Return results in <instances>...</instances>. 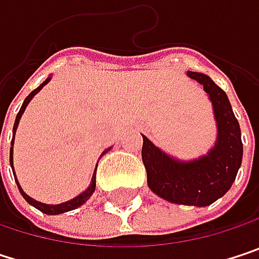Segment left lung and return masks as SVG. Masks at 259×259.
Here are the masks:
<instances>
[{"mask_svg":"<svg viewBox=\"0 0 259 259\" xmlns=\"http://www.w3.org/2000/svg\"><path fill=\"white\" fill-rule=\"evenodd\" d=\"M198 80L213 105L218 138L214 147L195 160H179L142 135V162L148 187L165 201L205 207L222 198L237 177L243 159L240 124L227 93L204 73L187 72Z\"/></svg>","mask_w":259,"mask_h":259,"instance_id":"1","label":"left lung"}]
</instances>
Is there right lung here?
Returning <instances> with one entry per match:
<instances>
[{"instance_id": "right-lung-1", "label": "right lung", "mask_w": 259, "mask_h": 259, "mask_svg": "<svg viewBox=\"0 0 259 259\" xmlns=\"http://www.w3.org/2000/svg\"><path fill=\"white\" fill-rule=\"evenodd\" d=\"M51 80V76L49 78H46V80L43 82V83H40V87H37L34 91H31L29 94H28V97H26L25 100H24V103H22V106H21V109H19V112H18V115H16V121H15V126H13V139H12V148H10V165H12V169H13V142H15V133H16V129H18V124H19V120H21V117H22V114H24V111H25L26 105L31 102V99L48 83ZM108 150H111V148H108ZM108 150H105L103 151V154L108 151ZM96 169H97V166H96ZM15 180H18V179H15ZM18 187H19V192H21V195L25 198V201L28 204H31L32 207H35L37 210H40L41 213H45V214H61V213H66V211H70V210H75V208H78L80 207L82 204H85L88 199H90V196L94 193V190H96V171H94V174H93V179H91V183H90V186H88V189L87 190H83L80 195H78L76 198H73V199H70V201H67V202H63V204H57V205H51V204H43V202H38V201H35V199H32L31 196H28L25 192L22 190V187L19 186V183H18Z\"/></svg>"}]
</instances>
